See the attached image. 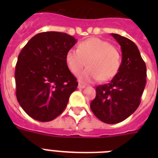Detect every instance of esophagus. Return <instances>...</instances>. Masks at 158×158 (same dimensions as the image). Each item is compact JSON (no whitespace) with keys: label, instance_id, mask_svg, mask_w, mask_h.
<instances>
[{"label":"esophagus","instance_id":"34e87169","mask_svg":"<svg viewBox=\"0 0 158 158\" xmlns=\"http://www.w3.org/2000/svg\"><path fill=\"white\" fill-rule=\"evenodd\" d=\"M85 87H86V85H85V84H80V83H79V85H78V88H79V89H84Z\"/></svg>","mask_w":158,"mask_h":158}]
</instances>
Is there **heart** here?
I'll return each mask as SVG.
<instances>
[{
	"label": "heart",
	"mask_w": 158,
	"mask_h": 158,
	"mask_svg": "<svg viewBox=\"0 0 158 158\" xmlns=\"http://www.w3.org/2000/svg\"><path fill=\"white\" fill-rule=\"evenodd\" d=\"M86 61L89 68L79 75L81 81L92 82L99 78L106 81L112 79L119 71L120 55L110 43L92 38L79 43L78 50L70 49L65 55L67 66L74 74L81 71Z\"/></svg>",
	"instance_id": "obj_1"
}]
</instances>
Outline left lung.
Here are the masks:
<instances>
[{"label": "left lung", "instance_id": "8db88e82", "mask_svg": "<svg viewBox=\"0 0 158 158\" xmlns=\"http://www.w3.org/2000/svg\"><path fill=\"white\" fill-rule=\"evenodd\" d=\"M110 35L120 46L121 64L109 84L97 87L96 98L90 108L101 121L116 124L125 120L139 107L146 84L147 68L134 42L116 33Z\"/></svg>", "mask_w": 158, "mask_h": 158}]
</instances>
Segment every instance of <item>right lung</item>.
<instances>
[{"mask_svg":"<svg viewBox=\"0 0 158 158\" xmlns=\"http://www.w3.org/2000/svg\"><path fill=\"white\" fill-rule=\"evenodd\" d=\"M76 43L67 33L44 32L31 38L19 55L15 74L16 98L34 120H54L76 90L77 79L65 62L67 52Z\"/></svg>","mask_w":158,"mask_h":158,"instance_id":"right-lung-1","label":"right lung"}]
</instances>
